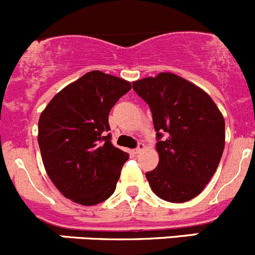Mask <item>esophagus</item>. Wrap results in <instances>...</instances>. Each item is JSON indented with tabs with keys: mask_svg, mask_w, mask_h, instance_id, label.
Returning <instances> with one entry per match:
<instances>
[{
	"mask_svg": "<svg viewBox=\"0 0 255 255\" xmlns=\"http://www.w3.org/2000/svg\"><path fill=\"white\" fill-rule=\"evenodd\" d=\"M144 148H145V145L143 144V143H139V144H138V147L134 149V153L135 154H138V153H140L142 150H144Z\"/></svg>",
	"mask_w": 255,
	"mask_h": 255,
	"instance_id": "1",
	"label": "esophagus"
}]
</instances>
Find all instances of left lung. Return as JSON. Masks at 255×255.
Wrapping results in <instances>:
<instances>
[{"instance_id": "left-lung-1", "label": "left lung", "mask_w": 255, "mask_h": 255, "mask_svg": "<svg viewBox=\"0 0 255 255\" xmlns=\"http://www.w3.org/2000/svg\"><path fill=\"white\" fill-rule=\"evenodd\" d=\"M152 111L159 162L145 173L159 198L183 203L201 194L218 168L226 123L208 93L170 72L133 82ZM166 138H162V134Z\"/></svg>"}]
</instances>
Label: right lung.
I'll list each match as a JSON object with an SVG mask.
<instances>
[{
    "label": "right lung",
    "instance_id": "right-lung-1",
    "mask_svg": "<svg viewBox=\"0 0 255 255\" xmlns=\"http://www.w3.org/2000/svg\"><path fill=\"white\" fill-rule=\"evenodd\" d=\"M130 82L92 71L59 91L38 121L42 162L57 189L82 206L113 194L128 153L115 147L108 115Z\"/></svg>",
    "mask_w": 255,
    "mask_h": 255
}]
</instances>
